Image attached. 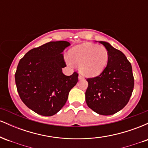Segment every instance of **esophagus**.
Listing matches in <instances>:
<instances>
[{"mask_svg":"<svg viewBox=\"0 0 148 148\" xmlns=\"http://www.w3.org/2000/svg\"><path fill=\"white\" fill-rule=\"evenodd\" d=\"M84 79V77H83V76H81V74H79V80H81V79Z\"/></svg>","mask_w":148,"mask_h":148,"instance_id":"34e87169","label":"esophagus"}]
</instances>
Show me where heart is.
<instances>
[{
    "label": "heart",
    "mask_w": 148,
    "mask_h": 148,
    "mask_svg": "<svg viewBox=\"0 0 148 148\" xmlns=\"http://www.w3.org/2000/svg\"><path fill=\"white\" fill-rule=\"evenodd\" d=\"M69 64L79 65L80 72L88 77H95L101 74L106 68L109 58L108 50L102 45L84 43L69 51Z\"/></svg>",
    "instance_id": "heart-1"
}]
</instances>
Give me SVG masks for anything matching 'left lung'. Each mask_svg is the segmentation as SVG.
Masks as SVG:
<instances>
[{
	"label": "left lung",
	"instance_id": "1",
	"mask_svg": "<svg viewBox=\"0 0 148 148\" xmlns=\"http://www.w3.org/2000/svg\"><path fill=\"white\" fill-rule=\"evenodd\" d=\"M109 53L106 68L100 75L87 79L88 106L99 115H110L127 105L134 86L132 64L125 54L106 42L99 41Z\"/></svg>",
	"mask_w": 148,
	"mask_h": 148
}]
</instances>
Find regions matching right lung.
I'll use <instances>...</instances> for the list:
<instances>
[{"label": "right lung", "instance_id": "obj_1", "mask_svg": "<svg viewBox=\"0 0 148 148\" xmlns=\"http://www.w3.org/2000/svg\"><path fill=\"white\" fill-rule=\"evenodd\" d=\"M69 45L67 41L49 42L30 50L18 62L15 73L18 93L25 106L37 114L57 113L77 84V73L66 76L62 71L66 67L62 53Z\"/></svg>", "mask_w": 148, "mask_h": 148}]
</instances>
